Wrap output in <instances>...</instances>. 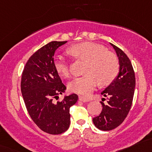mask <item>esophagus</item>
<instances>
[{
  "instance_id": "34e87169",
  "label": "esophagus",
  "mask_w": 152,
  "mask_h": 152,
  "mask_svg": "<svg viewBox=\"0 0 152 152\" xmlns=\"http://www.w3.org/2000/svg\"><path fill=\"white\" fill-rule=\"evenodd\" d=\"M79 100L83 102H87L89 101V99H87V98L84 97V96H80L79 97Z\"/></svg>"
}]
</instances>
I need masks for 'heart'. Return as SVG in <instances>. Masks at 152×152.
Masks as SVG:
<instances>
[{"label": "heart", "instance_id": "obj_1", "mask_svg": "<svg viewBox=\"0 0 152 152\" xmlns=\"http://www.w3.org/2000/svg\"><path fill=\"white\" fill-rule=\"evenodd\" d=\"M67 52L75 58L87 61L84 71L86 75L73 80L70 84V89L76 94L88 96L94 91L98 83L107 85L118 76V58L101 45L93 42H83L70 47ZM53 64L58 74L69 77V65L63 56H58Z\"/></svg>", "mask_w": 152, "mask_h": 152}]
</instances>
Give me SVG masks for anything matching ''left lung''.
Wrapping results in <instances>:
<instances>
[{"label": "left lung", "mask_w": 152, "mask_h": 152, "mask_svg": "<svg viewBox=\"0 0 152 152\" xmlns=\"http://www.w3.org/2000/svg\"><path fill=\"white\" fill-rule=\"evenodd\" d=\"M119 60V73L114 81L101 93L107 97V104L100 102L102 110L93 118L98 129L111 131L119 126L127 117L133 102L136 79L131 61L126 53L110 43ZM102 99H105L103 98Z\"/></svg>", "instance_id": "8db88e82"}]
</instances>
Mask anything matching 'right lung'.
<instances>
[{"mask_svg": "<svg viewBox=\"0 0 152 152\" xmlns=\"http://www.w3.org/2000/svg\"><path fill=\"white\" fill-rule=\"evenodd\" d=\"M67 41H53L36 51L26 62L21 76V91L26 110L34 123L50 134L64 133L70 126L69 109L78 96L55 101L66 87L54 68L55 52Z\"/></svg>", "mask_w": 152, "mask_h": 152, "instance_id": "1", "label": "right lung"}]
</instances>
